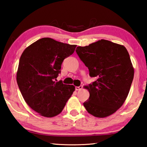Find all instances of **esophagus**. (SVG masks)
<instances>
[{
	"instance_id": "34e87169",
	"label": "esophagus",
	"mask_w": 147,
	"mask_h": 147,
	"mask_svg": "<svg viewBox=\"0 0 147 147\" xmlns=\"http://www.w3.org/2000/svg\"><path fill=\"white\" fill-rule=\"evenodd\" d=\"M82 89V86H76L75 87V90L76 91H79L80 89Z\"/></svg>"
}]
</instances>
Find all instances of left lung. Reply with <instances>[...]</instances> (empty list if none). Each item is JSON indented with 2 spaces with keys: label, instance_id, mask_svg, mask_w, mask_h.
Segmentation results:
<instances>
[{
  "label": "left lung",
  "instance_id": "obj_1",
  "mask_svg": "<svg viewBox=\"0 0 147 147\" xmlns=\"http://www.w3.org/2000/svg\"><path fill=\"white\" fill-rule=\"evenodd\" d=\"M96 80L86 86L89 98L86 110L96 117H106L120 108L127 97L134 78V68L127 50L123 45L101 39L76 50Z\"/></svg>",
  "mask_w": 147,
  "mask_h": 147
}]
</instances>
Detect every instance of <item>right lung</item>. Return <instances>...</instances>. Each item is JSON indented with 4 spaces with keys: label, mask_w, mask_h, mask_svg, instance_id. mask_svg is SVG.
<instances>
[{
    "label": "right lung",
    "mask_w": 147,
    "mask_h": 147,
    "mask_svg": "<svg viewBox=\"0 0 147 147\" xmlns=\"http://www.w3.org/2000/svg\"><path fill=\"white\" fill-rule=\"evenodd\" d=\"M76 45L49 38L39 39L24 50L19 59L17 82L27 104L47 117L61 112L75 87L56 82L64 59Z\"/></svg>",
    "instance_id": "1"
}]
</instances>
